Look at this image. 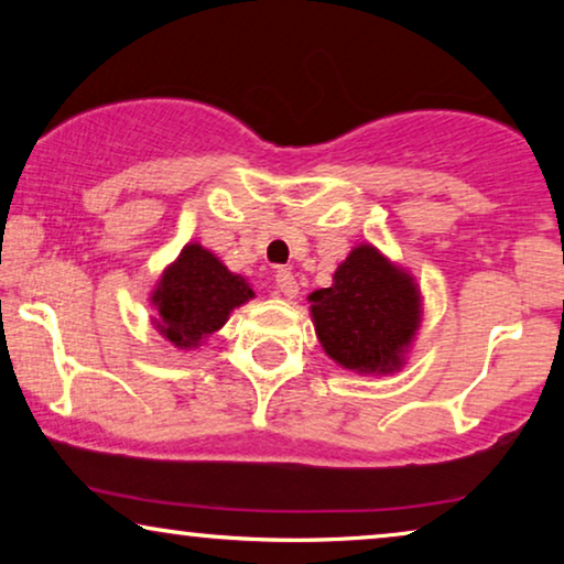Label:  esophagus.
<instances>
[{"mask_svg":"<svg viewBox=\"0 0 564 564\" xmlns=\"http://www.w3.org/2000/svg\"><path fill=\"white\" fill-rule=\"evenodd\" d=\"M274 282H276V290H280L284 297H290V300L297 297V292H300L297 280H295V274L288 272V269H280V272L274 274Z\"/></svg>","mask_w":564,"mask_h":564,"instance_id":"esophagus-1","label":"esophagus"}]
</instances>
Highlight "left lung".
<instances>
[{
	"label": "left lung",
	"instance_id": "left-lung-1",
	"mask_svg": "<svg viewBox=\"0 0 564 564\" xmlns=\"http://www.w3.org/2000/svg\"><path fill=\"white\" fill-rule=\"evenodd\" d=\"M307 300L323 351L359 375L400 369L421 326L419 284L372 243H359L338 264L334 284Z\"/></svg>",
	"mask_w": 564,
	"mask_h": 564
}]
</instances>
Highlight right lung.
I'll return each instance as SVG.
<instances>
[{"label":"right lung","instance_id":"add662e5","mask_svg":"<svg viewBox=\"0 0 564 564\" xmlns=\"http://www.w3.org/2000/svg\"><path fill=\"white\" fill-rule=\"evenodd\" d=\"M253 297L251 284L234 274L199 243H187L151 292L159 334L180 349H197L207 336L226 326L234 307Z\"/></svg>","mask_w":564,"mask_h":564}]
</instances>
